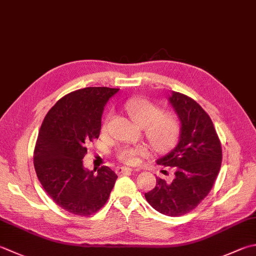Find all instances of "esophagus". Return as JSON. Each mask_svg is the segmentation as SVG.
<instances>
[{
	"label": "esophagus",
	"instance_id": "1",
	"mask_svg": "<svg viewBox=\"0 0 256 256\" xmlns=\"http://www.w3.org/2000/svg\"><path fill=\"white\" fill-rule=\"evenodd\" d=\"M138 172V170H133V168H126V166H120L116 168V173L118 174H122L124 172Z\"/></svg>",
	"mask_w": 256,
	"mask_h": 256
}]
</instances>
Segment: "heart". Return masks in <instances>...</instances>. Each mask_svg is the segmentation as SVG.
<instances>
[{"mask_svg":"<svg viewBox=\"0 0 256 256\" xmlns=\"http://www.w3.org/2000/svg\"><path fill=\"white\" fill-rule=\"evenodd\" d=\"M125 108L135 123L145 128L146 138L156 151L166 152L174 146L180 135V122L174 114L162 113L158 105L145 98L128 100ZM145 155H148L146 148L138 146L123 148L118 156L122 162L134 165Z\"/></svg>","mask_w":256,"mask_h":256,"instance_id":"heart-1","label":"heart"}]
</instances>
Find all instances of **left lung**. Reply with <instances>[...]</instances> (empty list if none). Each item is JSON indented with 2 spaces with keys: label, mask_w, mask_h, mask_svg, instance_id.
<instances>
[{
  "label": "left lung",
  "mask_w": 256,
  "mask_h": 256,
  "mask_svg": "<svg viewBox=\"0 0 256 256\" xmlns=\"http://www.w3.org/2000/svg\"><path fill=\"white\" fill-rule=\"evenodd\" d=\"M168 100L181 128L178 144L156 163L174 168L175 178L171 183L156 178L145 198L158 212L180 216L196 208L211 191L221 168L222 148L212 120L194 100L178 92Z\"/></svg>",
  "instance_id": "8db88e82"
}]
</instances>
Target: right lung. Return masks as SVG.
<instances>
[{"label": "right lung", "mask_w": 256, "mask_h": 256, "mask_svg": "<svg viewBox=\"0 0 256 256\" xmlns=\"http://www.w3.org/2000/svg\"><path fill=\"white\" fill-rule=\"evenodd\" d=\"M120 88H85L65 95L40 128L34 168L48 195L75 215H91L106 203L118 175L108 166L85 168L86 144L101 131L104 106Z\"/></svg>", "instance_id": "right-lung-1"}]
</instances>
